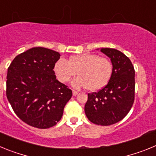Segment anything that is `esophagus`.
Instances as JSON below:
<instances>
[{
	"instance_id": "obj_1",
	"label": "esophagus",
	"mask_w": 156,
	"mask_h": 156,
	"mask_svg": "<svg viewBox=\"0 0 156 156\" xmlns=\"http://www.w3.org/2000/svg\"><path fill=\"white\" fill-rule=\"evenodd\" d=\"M77 94H78V91L73 90V96H76V95H77Z\"/></svg>"
}]
</instances>
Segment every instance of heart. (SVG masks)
<instances>
[{"mask_svg": "<svg viewBox=\"0 0 156 156\" xmlns=\"http://www.w3.org/2000/svg\"><path fill=\"white\" fill-rule=\"evenodd\" d=\"M54 70L58 79L62 83L69 81L76 75L77 79L72 82L75 87H85L90 91L104 87L112 75V63L105 57L94 54H81L70 57L69 62L59 59Z\"/></svg>", "mask_w": 156, "mask_h": 156, "instance_id": "heart-1", "label": "heart"}]
</instances>
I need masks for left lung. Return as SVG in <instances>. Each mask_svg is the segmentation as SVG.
<instances>
[{
  "instance_id": "1",
  "label": "left lung",
  "mask_w": 156,
  "mask_h": 156,
  "mask_svg": "<svg viewBox=\"0 0 156 156\" xmlns=\"http://www.w3.org/2000/svg\"><path fill=\"white\" fill-rule=\"evenodd\" d=\"M112 63V75L101 90L88 94L85 114L91 122L109 126L122 120L134 101L135 71L124 54L114 48H101Z\"/></svg>"
}]
</instances>
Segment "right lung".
I'll use <instances>...</instances> for the list:
<instances>
[{"instance_id":"obj_1","label":"right lung","mask_w":156,"mask_h":156,"mask_svg":"<svg viewBox=\"0 0 156 156\" xmlns=\"http://www.w3.org/2000/svg\"><path fill=\"white\" fill-rule=\"evenodd\" d=\"M60 54L48 48H30L16 56L8 69L6 95L15 113L40 129L60 121L73 93L56 80L54 67Z\"/></svg>"}]
</instances>
